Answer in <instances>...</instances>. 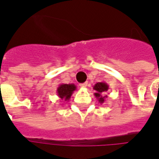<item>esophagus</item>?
Masks as SVG:
<instances>
[{
    "label": "esophagus",
    "instance_id": "34e87169",
    "mask_svg": "<svg viewBox=\"0 0 159 159\" xmlns=\"http://www.w3.org/2000/svg\"><path fill=\"white\" fill-rule=\"evenodd\" d=\"M80 86L81 88H85V87L87 86V83L85 82V83H83V84H80Z\"/></svg>",
    "mask_w": 159,
    "mask_h": 159
}]
</instances>
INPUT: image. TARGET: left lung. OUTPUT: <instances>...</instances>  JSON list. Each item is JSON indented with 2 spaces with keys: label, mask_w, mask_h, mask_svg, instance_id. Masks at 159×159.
Instances as JSON below:
<instances>
[{
  "label": "left lung",
  "mask_w": 159,
  "mask_h": 159,
  "mask_svg": "<svg viewBox=\"0 0 159 159\" xmlns=\"http://www.w3.org/2000/svg\"><path fill=\"white\" fill-rule=\"evenodd\" d=\"M93 89L95 91L94 96L96 97V98L98 100L100 103H103L104 99L107 98L106 92L109 90V85L105 82H98L94 85Z\"/></svg>",
  "instance_id": "obj_1"
}]
</instances>
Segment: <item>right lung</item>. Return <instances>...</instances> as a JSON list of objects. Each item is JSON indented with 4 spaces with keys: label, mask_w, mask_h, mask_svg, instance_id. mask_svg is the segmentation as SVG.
Here are the masks:
<instances>
[{
    "label": "right lung",
    "mask_w": 159,
    "mask_h": 159,
    "mask_svg": "<svg viewBox=\"0 0 159 159\" xmlns=\"http://www.w3.org/2000/svg\"><path fill=\"white\" fill-rule=\"evenodd\" d=\"M75 90L76 85L74 84H61L57 88V95L65 102H68Z\"/></svg>",
    "instance_id": "add662e5"
}]
</instances>
